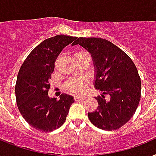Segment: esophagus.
Here are the masks:
<instances>
[{
    "mask_svg": "<svg viewBox=\"0 0 156 156\" xmlns=\"http://www.w3.org/2000/svg\"><path fill=\"white\" fill-rule=\"evenodd\" d=\"M84 97H82V96H75L74 97V99L76 100V101H77V100H80L82 99Z\"/></svg>",
    "mask_w": 156,
    "mask_h": 156,
    "instance_id": "obj_1",
    "label": "esophagus"
}]
</instances>
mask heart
Listing matches in <instances>:
<instances>
[{"mask_svg":"<svg viewBox=\"0 0 156 156\" xmlns=\"http://www.w3.org/2000/svg\"><path fill=\"white\" fill-rule=\"evenodd\" d=\"M87 54L84 51H76L74 53V58H77L79 57ZM85 80L83 78H80L76 80H69L65 84V89L67 91L71 92L72 94H80L81 93L84 89L85 85Z\"/></svg>","mask_w":156,"mask_h":156,"instance_id":"b5f03b06","label":"heart"}]
</instances>
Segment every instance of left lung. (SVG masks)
Instances as JSON below:
<instances>
[{
    "mask_svg": "<svg viewBox=\"0 0 156 156\" xmlns=\"http://www.w3.org/2000/svg\"><path fill=\"white\" fill-rule=\"evenodd\" d=\"M81 45L91 54L96 71L94 87L102 92L95 98L98 106L88 112L89 120L98 129H119L134 115L141 98V79L133 60L109 41L79 37L73 44ZM109 95L105 100L104 95Z\"/></svg>",
    "mask_w": 156,
    "mask_h": 156,
    "instance_id": "1",
    "label": "left lung"
}]
</instances>
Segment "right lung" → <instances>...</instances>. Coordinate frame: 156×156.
<instances>
[{
    "label": "right lung",
    "instance_id": "add662e5",
    "mask_svg": "<svg viewBox=\"0 0 156 156\" xmlns=\"http://www.w3.org/2000/svg\"><path fill=\"white\" fill-rule=\"evenodd\" d=\"M76 38L58 35L44 40L29 54L19 69L15 85L17 106L24 119L39 131L48 133L61 127L74 102L71 95L62 94L57 100L50 98L48 93L57 58Z\"/></svg>",
    "mask_w": 156,
    "mask_h": 156
}]
</instances>
